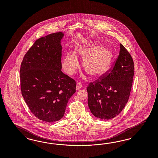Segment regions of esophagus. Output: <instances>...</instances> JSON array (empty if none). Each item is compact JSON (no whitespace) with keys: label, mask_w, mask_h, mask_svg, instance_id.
<instances>
[{"label":"esophagus","mask_w":158,"mask_h":158,"mask_svg":"<svg viewBox=\"0 0 158 158\" xmlns=\"http://www.w3.org/2000/svg\"><path fill=\"white\" fill-rule=\"evenodd\" d=\"M81 87H82V84H81V83H80V82H78L77 84V90H79V89L81 88Z\"/></svg>","instance_id":"34e87169"}]
</instances>
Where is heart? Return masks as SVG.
I'll list each match as a JSON object with an SVG mask.
<instances>
[{
    "label": "heart",
    "mask_w": 158,
    "mask_h": 158,
    "mask_svg": "<svg viewBox=\"0 0 158 158\" xmlns=\"http://www.w3.org/2000/svg\"><path fill=\"white\" fill-rule=\"evenodd\" d=\"M77 54L84 57L82 62L83 67L93 77H98L104 73L110 66L112 58L110 49L100 48L96 44L77 46L76 53H67L62 59V68L69 75L74 74L79 66Z\"/></svg>",
    "instance_id": "1"
}]
</instances>
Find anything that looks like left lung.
Listing matches in <instances>:
<instances>
[{
  "label": "left lung",
  "mask_w": 158,
  "mask_h": 158,
  "mask_svg": "<svg viewBox=\"0 0 158 158\" xmlns=\"http://www.w3.org/2000/svg\"><path fill=\"white\" fill-rule=\"evenodd\" d=\"M133 76V58L120 43L112 67L87 87L88 105L94 116L108 120L119 114L129 100Z\"/></svg>",
  "instance_id": "left-lung-1"
}]
</instances>
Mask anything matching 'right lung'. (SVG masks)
I'll return each instance as SVG.
<instances>
[{
  "instance_id": "1",
  "label": "right lung",
  "mask_w": 158,
  "mask_h": 158,
  "mask_svg": "<svg viewBox=\"0 0 158 158\" xmlns=\"http://www.w3.org/2000/svg\"><path fill=\"white\" fill-rule=\"evenodd\" d=\"M61 32L37 39L25 54L20 68L22 95L31 112L46 122L64 116L76 91V81L61 71Z\"/></svg>"
}]
</instances>
